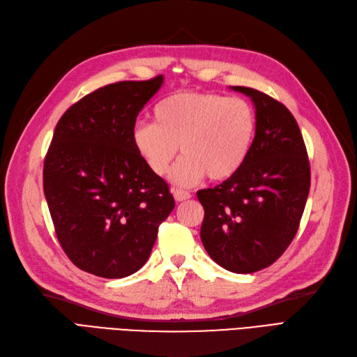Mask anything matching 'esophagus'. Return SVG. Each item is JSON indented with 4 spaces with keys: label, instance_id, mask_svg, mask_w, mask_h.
<instances>
[{
    "label": "esophagus",
    "instance_id": "obj_1",
    "mask_svg": "<svg viewBox=\"0 0 357 357\" xmlns=\"http://www.w3.org/2000/svg\"><path fill=\"white\" fill-rule=\"evenodd\" d=\"M192 195L188 192V190H181V189H174V199L177 202H181V201H188L190 199Z\"/></svg>",
    "mask_w": 357,
    "mask_h": 357
}]
</instances>
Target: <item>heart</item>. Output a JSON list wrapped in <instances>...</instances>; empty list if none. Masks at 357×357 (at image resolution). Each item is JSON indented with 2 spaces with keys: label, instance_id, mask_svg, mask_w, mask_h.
Masks as SVG:
<instances>
[{
  "label": "heart",
  "instance_id": "heart-1",
  "mask_svg": "<svg viewBox=\"0 0 357 357\" xmlns=\"http://www.w3.org/2000/svg\"><path fill=\"white\" fill-rule=\"evenodd\" d=\"M256 131L253 107L243 98L211 92H176L155 107V123L134 125L131 139L149 169L164 176L177 156L169 180L180 188L205 174L214 181L232 177L250 153Z\"/></svg>",
  "mask_w": 357,
  "mask_h": 357
}]
</instances>
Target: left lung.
<instances>
[{"instance_id": "left-lung-1", "label": "left lung", "mask_w": 357, "mask_h": 357, "mask_svg": "<svg viewBox=\"0 0 357 357\" xmlns=\"http://www.w3.org/2000/svg\"><path fill=\"white\" fill-rule=\"evenodd\" d=\"M256 109V131L243 167L197 195L201 241L215 264L250 274L274 264L299 228L310 192V162L295 117L271 96L231 86Z\"/></svg>"}]
</instances>
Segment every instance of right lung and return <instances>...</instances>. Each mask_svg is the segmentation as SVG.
I'll use <instances>...</instances> for the list:
<instances>
[{
  "mask_svg": "<svg viewBox=\"0 0 357 357\" xmlns=\"http://www.w3.org/2000/svg\"><path fill=\"white\" fill-rule=\"evenodd\" d=\"M162 83L164 75L107 84L73 104L53 132L43 189L63 252L86 273H137L174 208L167 181L131 139L138 113Z\"/></svg>",
  "mask_w": 357,
  "mask_h": 357,
  "instance_id": "right-lung-1",
  "label": "right lung"
}]
</instances>
